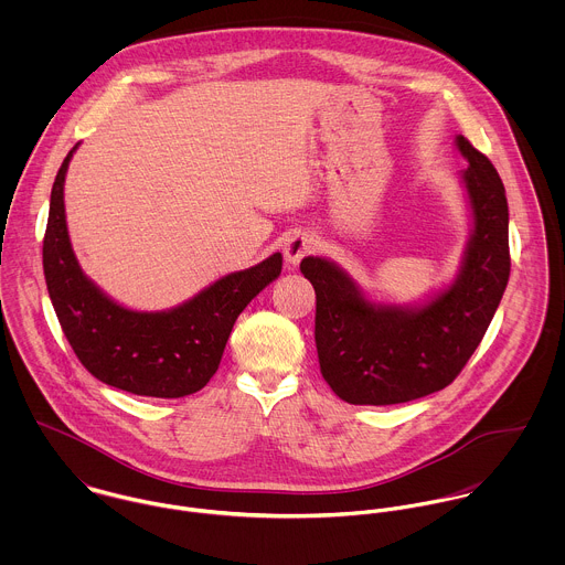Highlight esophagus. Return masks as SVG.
<instances>
[{
	"instance_id": "obj_1",
	"label": "esophagus",
	"mask_w": 565,
	"mask_h": 565,
	"mask_svg": "<svg viewBox=\"0 0 565 565\" xmlns=\"http://www.w3.org/2000/svg\"><path fill=\"white\" fill-rule=\"evenodd\" d=\"M316 243H318V239L311 233H302V231L291 233L287 237V242H285V258H287V263L298 265L307 254L313 252Z\"/></svg>"
}]
</instances>
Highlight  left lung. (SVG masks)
<instances>
[{
	"label": "left lung",
	"mask_w": 565,
	"mask_h": 565,
	"mask_svg": "<svg viewBox=\"0 0 565 565\" xmlns=\"http://www.w3.org/2000/svg\"><path fill=\"white\" fill-rule=\"evenodd\" d=\"M461 173L475 213V233L459 278L422 309L372 305L332 263H300L316 289V345L323 381L350 404H398L448 387L483 339L504 294L509 206L495 167L466 137H457Z\"/></svg>",
	"instance_id": "obj_1"
}]
</instances>
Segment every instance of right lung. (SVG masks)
I'll list each match as a JSON object with an SVG mask.
<instances>
[{
	"instance_id": "right-lung-1",
	"label": "right lung",
	"mask_w": 565,
	"mask_h": 565,
	"mask_svg": "<svg viewBox=\"0 0 565 565\" xmlns=\"http://www.w3.org/2000/svg\"><path fill=\"white\" fill-rule=\"evenodd\" d=\"M76 148L56 173L43 239V271L61 328L97 381L137 396H191L217 372L239 313L280 276L282 256L276 252L235 271L171 311L119 307L82 274L67 235L63 189Z\"/></svg>"
}]
</instances>
